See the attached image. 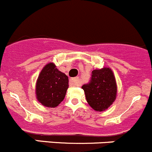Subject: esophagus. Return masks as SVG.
<instances>
[{"label": "esophagus", "mask_w": 152, "mask_h": 152, "mask_svg": "<svg viewBox=\"0 0 152 152\" xmlns=\"http://www.w3.org/2000/svg\"><path fill=\"white\" fill-rule=\"evenodd\" d=\"M80 84H81V81H80V79L79 77L73 78V79H70V85H72L73 86H80Z\"/></svg>", "instance_id": "esophagus-1"}]
</instances>
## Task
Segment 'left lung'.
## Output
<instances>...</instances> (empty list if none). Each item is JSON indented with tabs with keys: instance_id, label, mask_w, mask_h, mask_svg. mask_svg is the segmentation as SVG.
Masks as SVG:
<instances>
[{
	"instance_id": "1",
	"label": "left lung",
	"mask_w": 152,
	"mask_h": 152,
	"mask_svg": "<svg viewBox=\"0 0 152 152\" xmlns=\"http://www.w3.org/2000/svg\"><path fill=\"white\" fill-rule=\"evenodd\" d=\"M88 104L97 111H103L113 104L117 95L115 77L110 68L95 69L89 83L82 86Z\"/></svg>"
}]
</instances>
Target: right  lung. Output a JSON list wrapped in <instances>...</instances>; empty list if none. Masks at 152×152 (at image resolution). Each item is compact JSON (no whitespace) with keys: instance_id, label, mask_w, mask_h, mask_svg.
Instances as JSON below:
<instances>
[{"instance_id":"right-lung-1","label":"right lung","mask_w":152,"mask_h":152,"mask_svg":"<svg viewBox=\"0 0 152 152\" xmlns=\"http://www.w3.org/2000/svg\"><path fill=\"white\" fill-rule=\"evenodd\" d=\"M68 83L66 74L58 70L53 63L48 64L37 80V99L44 106L55 107L65 98Z\"/></svg>"}]
</instances>
